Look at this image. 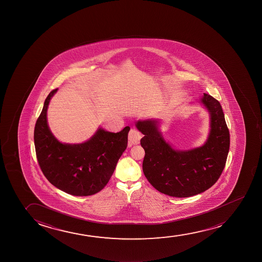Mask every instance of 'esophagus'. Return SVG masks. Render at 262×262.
Instances as JSON below:
<instances>
[{"instance_id": "esophagus-1", "label": "esophagus", "mask_w": 262, "mask_h": 262, "mask_svg": "<svg viewBox=\"0 0 262 262\" xmlns=\"http://www.w3.org/2000/svg\"><path fill=\"white\" fill-rule=\"evenodd\" d=\"M141 137L142 136L138 130L135 129V128L130 130L129 134H128V141L131 144H138L140 143Z\"/></svg>"}]
</instances>
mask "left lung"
I'll list each match as a JSON object with an SVG mask.
<instances>
[{"instance_id":"obj_1","label":"left lung","mask_w":262,"mask_h":262,"mask_svg":"<svg viewBox=\"0 0 262 262\" xmlns=\"http://www.w3.org/2000/svg\"><path fill=\"white\" fill-rule=\"evenodd\" d=\"M210 115V131L203 146L176 150L159 131L157 120H139L137 129L144 135L141 145L145 150L143 171L159 192L185 198L210 188L226 166L230 145L229 130L220 101L209 94L201 99Z\"/></svg>"}]
</instances>
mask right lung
I'll list each match as a JSON object with an SVG mask.
<instances>
[{
  "mask_svg": "<svg viewBox=\"0 0 262 262\" xmlns=\"http://www.w3.org/2000/svg\"><path fill=\"white\" fill-rule=\"evenodd\" d=\"M58 89L47 96L34 131L35 154L48 181L75 196L93 195L108 184L119 158L127 146L129 126L119 133L99 128L83 143H61L50 131L47 108Z\"/></svg>",
  "mask_w": 262,
  "mask_h": 262,
  "instance_id": "right-lung-1",
  "label": "right lung"
}]
</instances>
